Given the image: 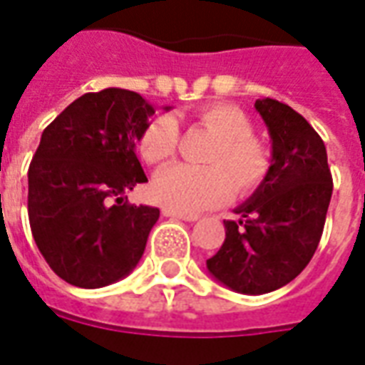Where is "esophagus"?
I'll return each mask as SVG.
<instances>
[{"label": "esophagus", "instance_id": "esophagus-1", "mask_svg": "<svg viewBox=\"0 0 365 365\" xmlns=\"http://www.w3.org/2000/svg\"><path fill=\"white\" fill-rule=\"evenodd\" d=\"M162 215L168 218H178V220H185V222H195L197 215H183V212H178V210L172 209H162Z\"/></svg>", "mask_w": 365, "mask_h": 365}]
</instances>
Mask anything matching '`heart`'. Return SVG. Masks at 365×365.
I'll list each match as a JSON object with an SVG mask.
<instances>
[{"mask_svg":"<svg viewBox=\"0 0 365 365\" xmlns=\"http://www.w3.org/2000/svg\"><path fill=\"white\" fill-rule=\"evenodd\" d=\"M191 123L212 135L203 156L207 166H170L155 178L156 201L172 210L193 215L236 195H250L265 182L271 170V150L253 137L244 110L232 104H209L191 115ZM180 128L172 115H158L143 129L139 153L145 162L162 166L175 156Z\"/></svg>","mask_w":365,"mask_h":365,"instance_id":"1","label":"heart"}]
</instances>
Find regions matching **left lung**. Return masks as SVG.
<instances>
[{
    "label": "left lung",
    "instance_id": "obj_1",
    "mask_svg": "<svg viewBox=\"0 0 365 365\" xmlns=\"http://www.w3.org/2000/svg\"><path fill=\"white\" fill-rule=\"evenodd\" d=\"M255 110L272 141L271 170L253 195L224 220L226 240L207 259L209 272L240 294H267L298 277L319 245L333 178L327 148L304 115L279 100Z\"/></svg>",
    "mask_w": 365,
    "mask_h": 365
}]
</instances>
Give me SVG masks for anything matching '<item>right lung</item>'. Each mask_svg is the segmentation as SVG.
Listing matches in <instances>:
<instances>
[{
    "label": "right lung",
    "instance_id": "1",
    "mask_svg": "<svg viewBox=\"0 0 365 365\" xmlns=\"http://www.w3.org/2000/svg\"><path fill=\"white\" fill-rule=\"evenodd\" d=\"M153 114L141 94L104 88L79 96L42 133L29 168V220L46 263L69 284H114L143 257L160 210L123 193L147 182L135 147Z\"/></svg>",
    "mask_w": 365,
    "mask_h": 365
}]
</instances>
